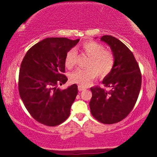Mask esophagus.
Masks as SVG:
<instances>
[{
	"label": "esophagus",
	"mask_w": 157,
	"mask_h": 157,
	"mask_svg": "<svg viewBox=\"0 0 157 157\" xmlns=\"http://www.w3.org/2000/svg\"><path fill=\"white\" fill-rule=\"evenodd\" d=\"M84 89H85V88H83V87H81V86H78V90H79V91H82V90H84Z\"/></svg>",
	"instance_id": "esophagus-1"
}]
</instances>
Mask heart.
Returning <instances> with one entry per match:
<instances>
[{"instance_id":"b5f03b06","label":"heart","mask_w":157,"mask_h":157,"mask_svg":"<svg viewBox=\"0 0 157 157\" xmlns=\"http://www.w3.org/2000/svg\"><path fill=\"white\" fill-rule=\"evenodd\" d=\"M82 52L90 57L87 63L88 68L77 69L70 75L69 80L72 83L81 87H86L92 82L99 75L104 77L112 71L115 64V57L113 52L105 49L102 44L95 41H86L82 44ZM77 51L71 48L66 53L65 65L68 69H71L76 66Z\"/></svg>"}]
</instances>
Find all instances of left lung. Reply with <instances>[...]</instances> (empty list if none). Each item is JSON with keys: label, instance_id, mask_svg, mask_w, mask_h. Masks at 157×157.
Wrapping results in <instances>:
<instances>
[{"label": "left lung", "instance_id": "obj_1", "mask_svg": "<svg viewBox=\"0 0 157 157\" xmlns=\"http://www.w3.org/2000/svg\"><path fill=\"white\" fill-rule=\"evenodd\" d=\"M100 40L110 46L115 64L102 82L110 90L91 88L89 107L99 122L113 124L125 119L134 109L141 89L142 75L134 55L123 43L111 35L102 36Z\"/></svg>", "mask_w": 157, "mask_h": 157}]
</instances>
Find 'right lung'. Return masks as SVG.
Masks as SVG:
<instances>
[{
	"label": "right lung",
	"instance_id": "add662e5",
	"mask_svg": "<svg viewBox=\"0 0 157 157\" xmlns=\"http://www.w3.org/2000/svg\"><path fill=\"white\" fill-rule=\"evenodd\" d=\"M80 39L48 37L34 45L23 57L19 71L20 97L31 116L48 126L63 122L70 114L78 89L76 84L61 90L67 82L66 53Z\"/></svg>",
	"mask_w": 157,
	"mask_h": 157
}]
</instances>
